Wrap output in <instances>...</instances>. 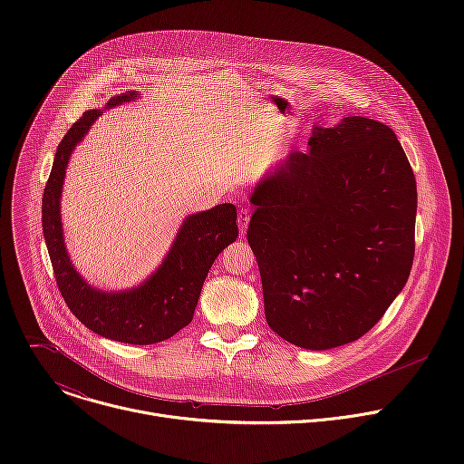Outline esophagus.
Returning <instances> with one entry per match:
<instances>
[{"label":"esophagus","instance_id":"obj_1","mask_svg":"<svg viewBox=\"0 0 464 464\" xmlns=\"http://www.w3.org/2000/svg\"><path fill=\"white\" fill-rule=\"evenodd\" d=\"M249 211L247 209H240L238 211V217H237V222H238V229H240V233L244 235L246 233V229H247V224H249Z\"/></svg>","mask_w":464,"mask_h":464}]
</instances>
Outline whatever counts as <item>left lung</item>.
<instances>
[{
  "label": "left lung",
  "instance_id": "8db88e82",
  "mask_svg": "<svg viewBox=\"0 0 464 464\" xmlns=\"http://www.w3.org/2000/svg\"><path fill=\"white\" fill-rule=\"evenodd\" d=\"M247 242L274 333L308 351L356 342L408 283L417 183L394 131L351 115L314 124L251 190Z\"/></svg>",
  "mask_w": 464,
  "mask_h": 464
}]
</instances>
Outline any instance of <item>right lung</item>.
<instances>
[{"label": "right lung", "instance_id": "right-lung-1", "mask_svg": "<svg viewBox=\"0 0 464 464\" xmlns=\"http://www.w3.org/2000/svg\"><path fill=\"white\" fill-rule=\"evenodd\" d=\"M136 99L140 92L111 97L104 110L84 111L63 136L42 198V229L58 290L75 317L106 340L152 345L169 340L192 321L213 262L237 240L238 227L233 204L185 217L160 266L131 288L101 290L77 272L63 242L60 213L65 169L75 147L106 110Z\"/></svg>", "mask_w": 464, "mask_h": 464}]
</instances>
